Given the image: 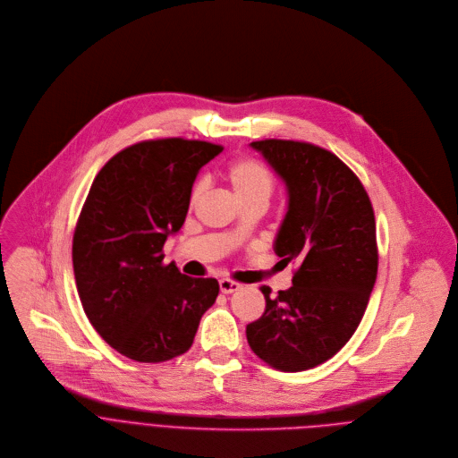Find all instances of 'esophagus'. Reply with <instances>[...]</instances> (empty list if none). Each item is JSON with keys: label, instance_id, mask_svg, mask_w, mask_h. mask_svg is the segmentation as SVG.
<instances>
[{"label": "esophagus", "instance_id": "obj_1", "mask_svg": "<svg viewBox=\"0 0 458 458\" xmlns=\"http://www.w3.org/2000/svg\"><path fill=\"white\" fill-rule=\"evenodd\" d=\"M220 284V293L222 294H231V293H236V291H240V284H236V282H233V280H227V278H224V280H220L218 282Z\"/></svg>", "mask_w": 458, "mask_h": 458}]
</instances>
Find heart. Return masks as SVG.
Wrapping results in <instances>:
<instances>
[{"mask_svg":"<svg viewBox=\"0 0 458 458\" xmlns=\"http://www.w3.org/2000/svg\"><path fill=\"white\" fill-rule=\"evenodd\" d=\"M225 178L229 182L233 193L242 204H250V202L267 204L274 193V186H276L270 169L259 160L249 158V157L233 160L225 169ZM200 195H202V184H197L191 193V202L195 204Z\"/></svg>","mask_w":458,"mask_h":458,"instance_id":"heart-1","label":"heart"}]
</instances>
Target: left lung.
<instances>
[{
	"label": "left lung",
	"mask_w": 458,
	"mask_h": 458,
	"mask_svg": "<svg viewBox=\"0 0 458 458\" xmlns=\"http://www.w3.org/2000/svg\"><path fill=\"white\" fill-rule=\"evenodd\" d=\"M285 182L289 206L274 240L284 261H298L293 287L270 298L247 325L252 352L272 369L301 372L335 355L353 335L377 278L372 202L334 153L298 140L250 142Z\"/></svg>",
	"instance_id": "8db88e82"
}]
</instances>
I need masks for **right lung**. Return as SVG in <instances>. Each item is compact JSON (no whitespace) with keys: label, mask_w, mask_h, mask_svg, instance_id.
<instances>
[{"label":"right lung","mask_w":458,"mask_h":458,"mask_svg":"<svg viewBox=\"0 0 458 458\" xmlns=\"http://www.w3.org/2000/svg\"><path fill=\"white\" fill-rule=\"evenodd\" d=\"M222 149L144 140L112 157L89 188L72 243L77 293L99 335L133 360L186 353L216 301L218 282L164 265L162 247L184 225L200 167Z\"/></svg>","instance_id":"1"}]
</instances>
